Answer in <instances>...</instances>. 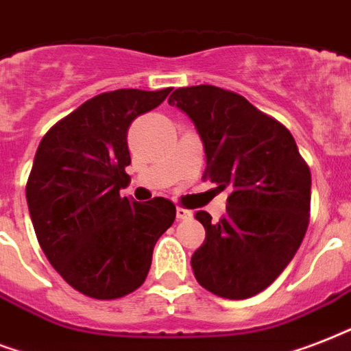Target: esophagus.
Masks as SVG:
<instances>
[{"label":"esophagus","mask_w":351,"mask_h":351,"mask_svg":"<svg viewBox=\"0 0 351 351\" xmlns=\"http://www.w3.org/2000/svg\"><path fill=\"white\" fill-rule=\"evenodd\" d=\"M176 216H178V219H190L192 218V213L186 210V208H183V206H178V208H176Z\"/></svg>","instance_id":"esophagus-1"}]
</instances>
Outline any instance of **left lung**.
<instances>
[{
    "label": "left lung",
    "instance_id": "8db88e82",
    "mask_svg": "<svg viewBox=\"0 0 351 351\" xmlns=\"http://www.w3.org/2000/svg\"><path fill=\"white\" fill-rule=\"evenodd\" d=\"M168 104L184 111L199 133L203 179L230 190L218 223L205 210L195 213L205 227V241L190 262L195 280L218 297H254L278 278L302 243L309 167L289 130L234 91L205 84L179 88Z\"/></svg>",
    "mask_w": 351,
    "mask_h": 351
}]
</instances>
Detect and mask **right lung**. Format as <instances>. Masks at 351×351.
Masks as SVG:
<instances>
[{"label":"right lung","mask_w":351,"mask_h":351,"mask_svg":"<svg viewBox=\"0 0 351 351\" xmlns=\"http://www.w3.org/2000/svg\"><path fill=\"white\" fill-rule=\"evenodd\" d=\"M172 88L100 93L58 121L38 146L27 205L38 243L86 297L115 300L143 286L157 240L176 219L165 197L137 203L128 186V128Z\"/></svg>","instance_id":"obj_1"}]
</instances>
